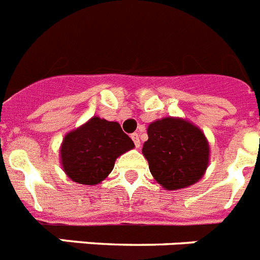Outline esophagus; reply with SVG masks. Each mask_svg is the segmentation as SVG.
Returning <instances> with one entry per match:
<instances>
[{
    "mask_svg": "<svg viewBox=\"0 0 260 260\" xmlns=\"http://www.w3.org/2000/svg\"><path fill=\"white\" fill-rule=\"evenodd\" d=\"M132 140H134L135 145H136V148L140 147V136H139V134H132Z\"/></svg>",
    "mask_w": 260,
    "mask_h": 260,
    "instance_id": "1",
    "label": "esophagus"
}]
</instances>
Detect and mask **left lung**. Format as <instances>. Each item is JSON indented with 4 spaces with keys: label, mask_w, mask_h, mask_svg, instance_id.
Wrapping results in <instances>:
<instances>
[{
    "label": "left lung",
    "mask_w": 260,
    "mask_h": 260,
    "mask_svg": "<svg viewBox=\"0 0 260 260\" xmlns=\"http://www.w3.org/2000/svg\"><path fill=\"white\" fill-rule=\"evenodd\" d=\"M143 154L154 180L167 190H178L202 178L210 148L204 132L190 121L164 117L148 126Z\"/></svg>",
    "instance_id": "obj_1"
}]
</instances>
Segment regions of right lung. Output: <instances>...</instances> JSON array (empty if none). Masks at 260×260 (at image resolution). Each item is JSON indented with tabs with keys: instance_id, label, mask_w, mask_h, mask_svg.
Segmentation results:
<instances>
[{
	"instance_id": "right-lung-1",
	"label": "right lung",
	"mask_w": 260,
	"mask_h": 260,
	"mask_svg": "<svg viewBox=\"0 0 260 260\" xmlns=\"http://www.w3.org/2000/svg\"><path fill=\"white\" fill-rule=\"evenodd\" d=\"M134 147L119 123L93 116L64 136L60 162L74 182L92 186L106 180L117 157Z\"/></svg>"
}]
</instances>
